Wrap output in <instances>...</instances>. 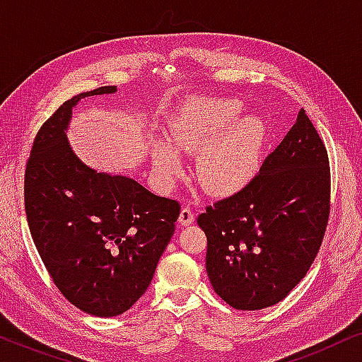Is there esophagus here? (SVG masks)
I'll list each match as a JSON object with an SVG mask.
<instances>
[{
	"label": "esophagus",
	"mask_w": 362,
	"mask_h": 362,
	"mask_svg": "<svg viewBox=\"0 0 362 362\" xmlns=\"http://www.w3.org/2000/svg\"><path fill=\"white\" fill-rule=\"evenodd\" d=\"M194 222V214H192V211L189 207H182L181 212H180V224L181 226H189Z\"/></svg>",
	"instance_id": "1"
}]
</instances>
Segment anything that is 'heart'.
I'll list each match as a JSON object with an SVG mask.
<instances>
[{
    "label": "heart",
    "mask_w": 362,
    "mask_h": 362,
    "mask_svg": "<svg viewBox=\"0 0 362 362\" xmlns=\"http://www.w3.org/2000/svg\"><path fill=\"white\" fill-rule=\"evenodd\" d=\"M237 98H191L168 120L166 143L151 146L156 175L173 182L182 171L180 155L199 151L196 176L207 191L230 194L244 187L259 170L265 145V125L259 117H239Z\"/></svg>",
    "instance_id": "heart-1"
}]
</instances>
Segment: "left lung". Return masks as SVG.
<instances>
[{"label": "left lung", "instance_id": "left-lung-1", "mask_svg": "<svg viewBox=\"0 0 362 362\" xmlns=\"http://www.w3.org/2000/svg\"><path fill=\"white\" fill-rule=\"evenodd\" d=\"M328 153L298 112L259 175L197 217L212 288L235 310L279 303L318 254L329 217Z\"/></svg>", "mask_w": 362, "mask_h": 362}]
</instances>
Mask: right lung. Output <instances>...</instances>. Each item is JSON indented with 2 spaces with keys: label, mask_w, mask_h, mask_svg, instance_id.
I'll use <instances>...</instances> for the list:
<instances>
[{
  "label": "right lung",
  "mask_w": 362,
  "mask_h": 362,
  "mask_svg": "<svg viewBox=\"0 0 362 362\" xmlns=\"http://www.w3.org/2000/svg\"><path fill=\"white\" fill-rule=\"evenodd\" d=\"M115 92L98 87L64 102L34 138L24 176L29 230L49 275L74 306L102 318L145 293L180 216L176 201L93 170L69 145L81 98Z\"/></svg>",
  "instance_id": "1"
}]
</instances>
